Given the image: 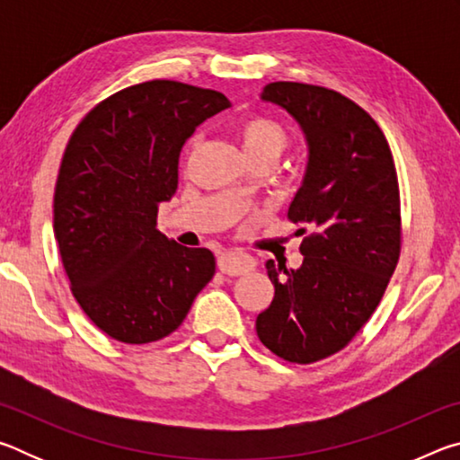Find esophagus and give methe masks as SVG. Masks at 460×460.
Returning a JSON list of instances; mask_svg holds the SVG:
<instances>
[{
  "label": "esophagus",
  "instance_id": "obj_1",
  "mask_svg": "<svg viewBox=\"0 0 460 460\" xmlns=\"http://www.w3.org/2000/svg\"><path fill=\"white\" fill-rule=\"evenodd\" d=\"M217 266L227 276H241L247 274L255 268V260L245 252H225L217 260Z\"/></svg>",
  "mask_w": 460,
  "mask_h": 460
}]
</instances>
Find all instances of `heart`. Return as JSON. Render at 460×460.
<instances>
[{
    "mask_svg": "<svg viewBox=\"0 0 460 460\" xmlns=\"http://www.w3.org/2000/svg\"><path fill=\"white\" fill-rule=\"evenodd\" d=\"M235 134L252 162L260 158L278 160L290 144L288 131L278 121L263 118V115H249V118L237 121ZM194 144L197 139H192L189 147H194Z\"/></svg>",
    "mask_w": 460,
    "mask_h": 460,
    "instance_id": "obj_1",
    "label": "heart"
}]
</instances>
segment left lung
Here are the masks:
<instances>
[{"label": "left lung", "instance_id": "8db88e82", "mask_svg": "<svg viewBox=\"0 0 460 460\" xmlns=\"http://www.w3.org/2000/svg\"><path fill=\"white\" fill-rule=\"evenodd\" d=\"M261 99L284 107L306 136V174L288 219L309 229H298L306 235L298 270L266 261L276 294L255 329L279 359L308 365L353 341L398 266V174L376 119L341 93L278 81Z\"/></svg>", "mask_w": 460, "mask_h": 460}]
</instances>
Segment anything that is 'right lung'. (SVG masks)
<instances>
[{
  "instance_id": "right-lung-1",
  "label": "right lung",
  "mask_w": 460,
  "mask_h": 460,
  "mask_svg": "<svg viewBox=\"0 0 460 460\" xmlns=\"http://www.w3.org/2000/svg\"><path fill=\"white\" fill-rule=\"evenodd\" d=\"M229 107L219 91L155 79L113 93L68 139L54 189V237L71 292L107 337H168L215 276V255L155 229L178 189L186 139Z\"/></svg>"
}]
</instances>
